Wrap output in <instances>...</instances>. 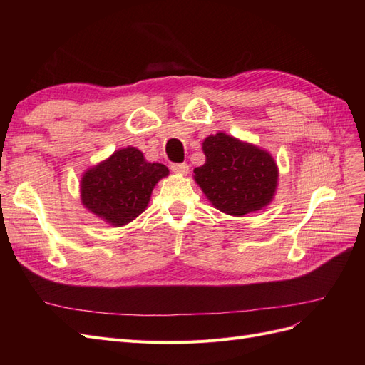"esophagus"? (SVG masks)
Returning <instances> with one entry per match:
<instances>
[{"label": "esophagus", "instance_id": "1", "mask_svg": "<svg viewBox=\"0 0 365 365\" xmlns=\"http://www.w3.org/2000/svg\"><path fill=\"white\" fill-rule=\"evenodd\" d=\"M170 170L180 175H187L189 173V164L187 163H172L170 164Z\"/></svg>", "mask_w": 365, "mask_h": 365}]
</instances>
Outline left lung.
<instances>
[{
    "instance_id": "left-lung-1",
    "label": "left lung",
    "mask_w": 365,
    "mask_h": 365,
    "mask_svg": "<svg viewBox=\"0 0 365 365\" xmlns=\"http://www.w3.org/2000/svg\"><path fill=\"white\" fill-rule=\"evenodd\" d=\"M202 150L205 164L193 170L195 180L217 210L244 216L269 204L279 170L267 150L224 132L207 137Z\"/></svg>"
}]
</instances>
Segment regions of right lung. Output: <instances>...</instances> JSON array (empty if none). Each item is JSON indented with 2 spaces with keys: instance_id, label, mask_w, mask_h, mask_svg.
I'll return each instance as SVG.
<instances>
[{
  "instance_id": "right-lung-1",
  "label": "right lung",
  "mask_w": 365,
  "mask_h": 365,
  "mask_svg": "<svg viewBox=\"0 0 365 365\" xmlns=\"http://www.w3.org/2000/svg\"><path fill=\"white\" fill-rule=\"evenodd\" d=\"M168 173L164 164L148 163L138 149H120L85 172L82 202L106 222L121 227L145 212L153 187Z\"/></svg>"
}]
</instances>
